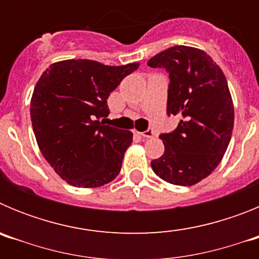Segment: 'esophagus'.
<instances>
[{
	"mask_svg": "<svg viewBox=\"0 0 259 259\" xmlns=\"http://www.w3.org/2000/svg\"><path fill=\"white\" fill-rule=\"evenodd\" d=\"M140 135L143 137H146V139H152V137L154 136V131H153V130H148V131L140 132Z\"/></svg>",
	"mask_w": 259,
	"mask_h": 259,
	"instance_id": "1",
	"label": "esophagus"
}]
</instances>
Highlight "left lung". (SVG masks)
<instances>
[{"mask_svg":"<svg viewBox=\"0 0 259 259\" xmlns=\"http://www.w3.org/2000/svg\"><path fill=\"white\" fill-rule=\"evenodd\" d=\"M170 76L167 113L183 119L162 134V157L152 161L155 175L175 185H194L217 168L230 144L233 102L223 71L197 48L176 45L148 61Z\"/></svg>","mask_w":259,"mask_h":259,"instance_id":"obj_1","label":"left lung"}]
</instances>
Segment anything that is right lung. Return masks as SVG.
<instances>
[{"label": "right lung", "instance_id": "right-lung-1", "mask_svg": "<svg viewBox=\"0 0 259 259\" xmlns=\"http://www.w3.org/2000/svg\"><path fill=\"white\" fill-rule=\"evenodd\" d=\"M139 62L107 66L91 59L50 65L36 83L31 122L41 153L63 180L77 188H96L120 172L132 132L105 125L107 98Z\"/></svg>", "mask_w": 259, "mask_h": 259}]
</instances>
